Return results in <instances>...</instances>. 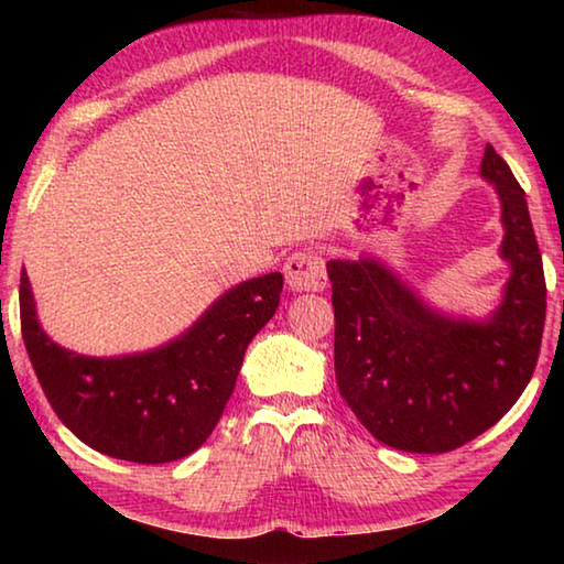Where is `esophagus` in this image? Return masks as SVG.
<instances>
[{"mask_svg": "<svg viewBox=\"0 0 564 564\" xmlns=\"http://www.w3.org/2000/svg\"><path fill=\"white\" fill-rule=\"evenodd\" d=\"M285 283L291 291H323L326 289V263L316 251L293 253L283 265Z\"/></svg>", "mask_w": 564, "mask_h": 564, "instance_id": "esophagus-1", "label": "esophagus"}]
</instances>
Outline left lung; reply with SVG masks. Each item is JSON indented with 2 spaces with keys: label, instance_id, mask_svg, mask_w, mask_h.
<instances>
[{
  "label": "left lung",
  "instance_id": "obj_1",
  "mask_svg": "<svg viewBox=\"0 0 564 564\" xmlns=\"http://www.w3.org/2000/svg\"><path fill=\"white\" fill-rule=\"evenodd\" d=\"M480 174L500 196V253L510 263L488 321L443 316L380 261H328L338 390L366 431L395 451L470 443L508 413L538 366L547 289L528 202L490 144Z\"/></svg>",
  "mask_w": 564,
  "mask_h": 564
}]
</instances>
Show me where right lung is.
I'll list each match as a JSON object with an SVG mask.
<instances>
[{
  "label": "right lung",
  "instance_id": "obj_1",
  "mask_svg": "<svg viewBox=\"0 0 564 564\" xmlns=\"http://www.w3.org/2000/svg\"><path fill=\"white\" fill-rule=\"evenodd\" d=\"M281 273L238 283L166 346L119 358H89L46 336L30 275L19 283L22 338L46 400L62 423L119 460H181L206 443L234 393L253 340L279 308Z\"/></svg>",
  "mask_w": 564,
  "mask_h": 564
}]
</instances>
